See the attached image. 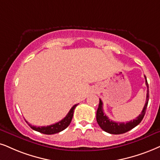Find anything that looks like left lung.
I'll list each match as a JSON object with an SVG mask.
<instances>
[{
    "label": "left lung",
    "mask_w": 160,
    "mask_h": 160,
    "mask_svg": "<svg viewBox=\"0 0 160 160\" xmlns=\"http://www.w3.org/2000/svg\"><path fill=\"white\" fill-rule=\"evenodd\" d=\"M145 84L148 88L147 90V96H146V102L143 108L141 114L139 115L134 120L129 121L127 122H114V121L111 120L103 112V108H102V102L100 99V103H99V106L97 111L96 114V118L97 122H98V125L104 131L107 133L112 134H124V133L127 132V131L131 130L136 127L137 125H139L142 120L143 117H144L145 114V112H146V108L148 106V103L149 100V91H148V84L146 77L145 76Z\"/></svg>",
    "instance_id": "8db88e82"
}]
</instances>
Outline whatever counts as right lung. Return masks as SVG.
<instances>
[{
	"label": "right lung",
	"mask_w": 160,
	"mask_h": 160,
	"mask_svg": "<svg viewBox=\"0 0 160 160\" xmlns=\"http://www.w3.org/2000/svg\"><path fill=\"white\" fill-rule=\"evenodd\" d=\"M77 106H78V104L74 105V106L70 109L69 112L68 113L67 115H66V116L64 117L62 120L59 121V122L57 123H54L53 125H48V126L37 127L29 124L27 121H26V122L29 124V126L31 127V128H32L33 130H35L36 131H38V132L42 133V134H57V133H59L60 131H63L64 129H66L68 125H69L71 121L72 120V117H73L74 111V109H75Z\"/></svg>",
	"instance_id": "1"
}]
</instances>
